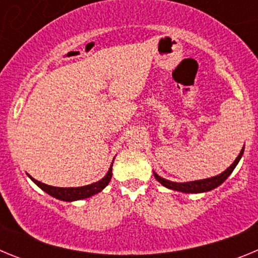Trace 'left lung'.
Returning a JSON list of instances; mask_svg holds the SVG:
<instances>
[{"label": "left lung", "mask_w": 258, "mask_h": 258, "mask_svg": "<svg viewBox=\"0 0 258 258\" xmlns=\"http://www.w3.org/2000/svg\"><path fill=\"white\" fill-rule=\"evenodd\" d=\"M244 152V147L241 149L240 154L238 155V157L235 159V161L231 164V165L227 168L225 172H222L221 174L214 175V177H211V178L206 179H199V181H191V182H172L168 181L165 178H161L160 175H157L156 173H154L155 178L160 182L163 186H165L166 188H170V190L174 191H181V192H187V194H199V192H207V191H211L213 188L218 187L221 183L226 181V178L232 173V170L235 169V166L238 165L239 160L241 159V155Z\"/></svg>", "instance_id": "1"}]
</instances>
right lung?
<instances>
[{
  "label": "right lung",
  "instance_id": "add662e5",
  "mask_svg": "<svg viewBox=\"0 0 258 258\" xmlns=\"http://www.w3.org/2000/svg\"><path fill=\"white\" fill-rule=\"evenodd\" d=\"M112 164L109 166L107 174L104 175L101 181L94 182L92 184H86V186H81V187H54V186H49V184H45L42 182L37 181V179L32 178L31 175H29V178L35 182L38 187L42 188L45 192L49 194L50 197L63 200V202H75V200L86 199V198H90L95 195V194L101 192L107 184L109 183V181H111V177H112Z\"/></svg>",
  "mask_w": 258,
  "mask_h": 258
}]
</instances>
